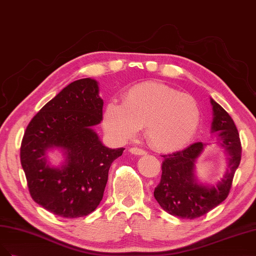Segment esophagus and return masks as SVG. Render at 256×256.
Listing matches in <instances>:
<instances>
[{"label": "esophagus", "instance_id": "1", "mask_svg": "<svg viewBox=\"0 0 256 256\" xmlns=\"http://www.w3.org/2000/svg\"><path fill=\"white\" fill-rule=\"evenodd\" d=\"M130 152L132 154H134V155H144V154L146 153L144 150L140 149V148H137V146L130 148Z\"/></svg>", "mask_w": 256, "mask_h": 256}]
</instances>
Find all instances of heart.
<instances>
[{"label":"heart","mask_w":256,"mask_h":256,"mask_svg":"<svg viewBox=\"0 0 256 256\" xmlns=\"http://www.w3.org/2000/svg\"><path fill=\"white\" fill-rule=\"evenodd\" d=\"M200 121V106L192 96L155 82L130 88L121 105L110 102L103 112V126L110 135L130 140L144 126L148 144L160 152L182 149Z\"/></svg>","instance_id":"obj_1"}]
</instances>
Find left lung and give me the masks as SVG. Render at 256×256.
Segmentation results:
<instances>
[{"label":"left lung","instance_id":"left-lung-1","mask_svg":"<svg viewBox=\"0 0 256 256\" xmlns=\"http://www.w3.org/2000/svg\"><path fill=\"white\" fill-rule=\"evenodd\" d=\"M214 119L212 130L218 133L221 146L228 154V168L219 183L205 186L194 176V162L205 144L194 142L183 151L162 155V178L154 190L160 208L172 216L194 219L224 202L230 190L235 171L242 160V144L233 119L210 98Z\"/></svg>","mask_w":256,"mask_h":256}]
</instances>
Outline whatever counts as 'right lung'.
<instances>
[{"label":"right lung","mask_w":256,"mask_h":256,"mask_svg":"<svg viewBox=\"0 0 256 256\" xmlns=\"http://www.w3.org/2000/svg\"><path fill=\"white\" fill-rule=\"evenodd\" d=\"M103 100L96 80L82 78L64 88L30 120L20 158L28 187L37 204L62 218L89 215L100 204L112 162L124 149H110L92 126L102 120ZM60 147L66 156L58 168L46 152Z\"/></svg>","instance_id":"right-lung-1"}]
</instances>
